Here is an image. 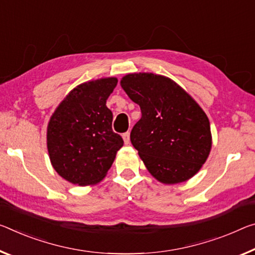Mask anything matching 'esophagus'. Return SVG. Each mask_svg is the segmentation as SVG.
I'll use <instances>...</instances> for the list:
<instances>
[{"instance_id":"obj_1","label":"esophagus","mask_w":255,"mask_h":255,"mask_svg":"<svg viewBox=\"0 0 255 255\" xmlns=\"http://www.w3.org/2000/svg\"><path fill=\"white\" fill-rule=\"evenodd\" d=\"M123 138H124V142H125V144H129V142H130V132L129 131H127V132H125V134L123 135Z\"/></svg>"}]
</instances>
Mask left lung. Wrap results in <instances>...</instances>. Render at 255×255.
I'll use <instances>...</instances> for the list:
<instances>
[{
	"instance_id": "8db88e82",
	"label": "left lung",
	"mask_w": 255,
	"mask_h": 255,
	"mask_svg": "<svg viewBox=\"0 0 255 255\" xmlns=\"http://www.w3.org/2000/svg\"><path fill=\"white\" fill-rule=\"evenodd\" d=\"M120 85L142 111V118L131 129L130 142L148 172L165 185L191 179L212 146L205 112L165 76L135 72L124 76Z\"/></svg>"
}]
</instances>
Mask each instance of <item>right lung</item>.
<instances>
[{"label": "right lung", "mask_w": 255, "mask_h": 255, "mask_svg": "<svg viewBox=\"0 0 255 255\" xmlns=\"http://www.w3.org/2000/svg\"><path fill=\"white\" fill-rule=\"evenodd\" d=\"M118 83L116 77L83 83L69 92L47 125L48 156L54 170L69 183L95 185L107 176L123 147L112 130L107 100Z\"/></svg>", "instance_id": "obj_1"}]
</instances>
